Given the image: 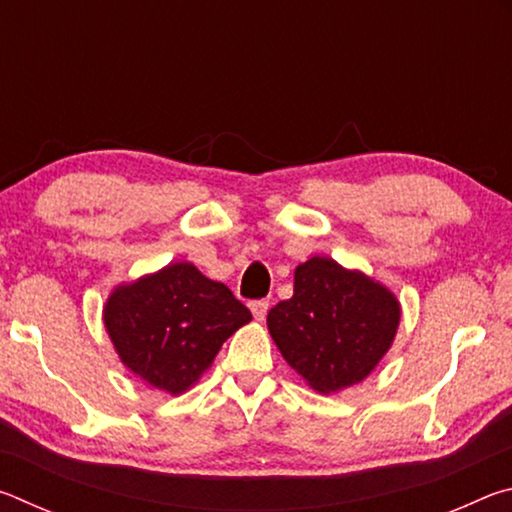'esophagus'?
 I'll use <instances>...</instances> for the list:
<instances>
[{
  "label": "esophagus",
  "mask_w": 512,
  "mask_h": 512,
  "mask_svg": "<svg viewBox=\"0 0 512 512\" xmlns=\"http://www.w3.org/2000/svg\"><path fill=\"white\" fill-rule=\"evenodd\" d=\"M268 300H255V302H250V311H253V316H255V320H264L266 318V314H268Z\"/></svg>",
  "instance_id": "34e87169"
}]
</instances>
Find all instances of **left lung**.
<instances>
[{"mask_svg":"<svg viewBox=\"0 0 512 512\" xmlns=\"http://www.w3.org/2000/svg\"><path fill=\"white\" fill-rule=\"evenodd\" d=\"M400 318V300L386 284L316 255L296 266L293 296L268 311L266 325L284 361L329 395L377 368Z\"/></svg>","mask_w":512,"mask_h":512,"instance_id":"1","label":"left lung"}]
</instances>
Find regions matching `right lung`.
I'll return each instance as SVG.
<instances>
[{"mask_svg":"<svg viewBox=\"0 0 512 512\" xmlns=\"http://www.w3.org/2000/svg\"><path fill=\"white\" fill-rule=\"evenodd\" d=\"M250 320L248 307L225 284L189 262L117 284L103 305V325L121 363L169 395L189 391Z\"/></svg>","mask_w":512,"mask_h":512,"instance_id":"right-lung-1","label":"right lung"}]
</instances>
